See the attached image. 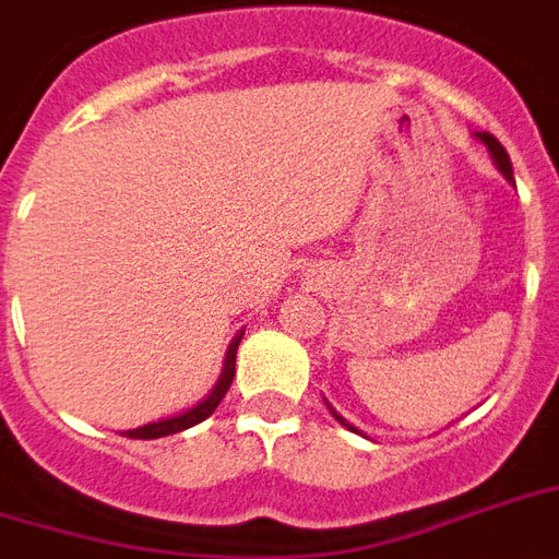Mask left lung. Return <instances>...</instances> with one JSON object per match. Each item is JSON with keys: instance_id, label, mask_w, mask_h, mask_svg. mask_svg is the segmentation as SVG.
I'll return each mask as SVG.
<instances>
[{"instance_id": "obj_1", "label": "left lung", "mask_w": 559, "mask_h": 559, "mask_svg": "<svg viewBox=\"0 0 559 559\" xmlns=\"http://www.w3.org/2000/svg\"><path fill=\"white\" fill-rule=\"evenodd\" d=\"M478 139H481V142H485L487 147H490V153H493L496 168L502 170L504 179H508V182H513V165H511V156H508V151H504L502 144H499V139H496V135H490V133H478ZM333 417H336V420H340L342 426H348V429H354V426H350L348 420H345V417L336 415V412H333Z\"/></svg>"}]
</instances>
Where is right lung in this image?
Masks as SVG:
<instances>
[{"label":"right lung","instance_id":"1","mask_svg":"<svg viewBox=\"0 0 559 559\" xmlns=\"http://www.w3.org/2000/svg\"><path fill=\"white\" fill-rule=\"evenodd\" d=\"M240 340H243V333H240V336L231 342V348H228V357H226V368H223V377H219V382L214 385V391H211L209 397L202 400L200 406L188 408L186 415H177V417H168V420H159V424H147V426H142V429H130V432H124L127 438L151 441V438L177 435V432H182V429H188V426H197L200 420H205V417H209L211 412L219 406V400L226 397L228 385H231V380H235V357H237V345H240Z\"/></svg>","mask_w":559,"mask_h":559}]
</instances>
